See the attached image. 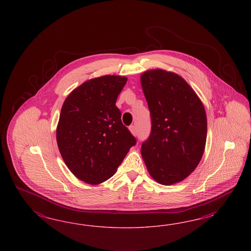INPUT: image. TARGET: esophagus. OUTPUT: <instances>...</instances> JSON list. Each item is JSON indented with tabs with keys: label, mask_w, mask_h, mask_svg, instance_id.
Here are the masks:
<instances>
[{
	"label": "esophagus",
	"mask_w": 251,
	"mask_h": 251,
	"mask_svg": "<svg viewBox=\"0 0 251 251\" xmlns=\"http://www.w3.org/2000/svg\"><path fill=\"white\" fill-rule=\"evenodd\" d=\"M129 130H130V132H131L134 136H136L137 129L136 126H135V125H131V126H129Z\"/></svg>",
	"instance_id": "1"
}]
</instances>
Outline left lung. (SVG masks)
<instances>
[{
    "instance_id": "obj_1",
    "label": "left lung",
    "mask_w": 251,
    "mask_h": 251,
    "mask_svg": "<svg viewBox=\"0 0 251 251\" xmlns=\"http://www.w3.org/2000/svg\"><path fill=\"white\" fill-rule=\"evenodd\" d=\"M141 84L151 114V132L141 152L152 178L171 185L197 167L205 148L207 118L196 93L180 76L147 71Z\"/></svg>"
}]
</instances>
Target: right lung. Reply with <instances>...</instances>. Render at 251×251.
<instances>
[{
    "instance_id": "1",
    "label": "right lung",
    "mask_w": 251,
    "mask_h": 251,
    "mask_svg": "<svg viewBox=\"0 0 251 251\" xmlns=\"http://www.w3.org/2000/svg\"><path fill=\"white\" fill-rule=\"evenodd\" d=\"M126 83L123 76L91 79L72 92L62 105L57 144L66 166L80 180L93 185L106 181L136 145L116 106Z\"/></svg>"
}]
</instances>
